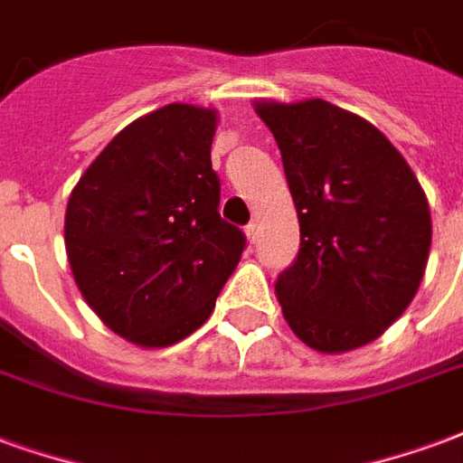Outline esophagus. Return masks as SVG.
Wrapping results in <instances>:
<instances>
[{
    "mask_svg": "<svg viewBox=\"0 0 463 463\" xmlns=\"http://www.w3.org/2000/svg\"><path fill=\"white\" fill-rule=\"evenodd\" d=\"M258 232H260L258 222H248V225H245V235H248V241H250V242L258 241Z\"/></svg>",
    "mask_w": 463,
    "mask_h": 463,
    "instance_id": "obj_1",
    "label": "esophagus"
}]
</instances>
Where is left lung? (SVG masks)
<instances>
[{"label": "left lung", "mask_w": 463, "mask_h": 463, "mask_svg": "<svg viewBox=\"0 0 463 463\" xmlns=\"http://www.w3.org/2000/svg\"><path fill=\"white\" fill-rule=\"evenodd\" d=\"M282 152L299 252L275 292L292 331L344 354L385 331L417 294L432 245L420 181L380 129L326 100L260 102Z\"/></svg>", "instance_id": "1"}]
</instances>
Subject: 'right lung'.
Here are the masks:
<instances>
[{"label":"right lung","instance_id":"1","mask_svg":"<svg viewBox=\"0 0 463 463\" xmlns=\"http://www.w3.org/2000/svg\"><path fill=\"white\" fill-rule=\"evenodd\" d=\"M213 135V109H154L102 149L68 198L75 284L137 345L164 348L205 324L248 245L218 211Z\"/></svg>","mask_w":463,"mask_h":463}]
</instances>
